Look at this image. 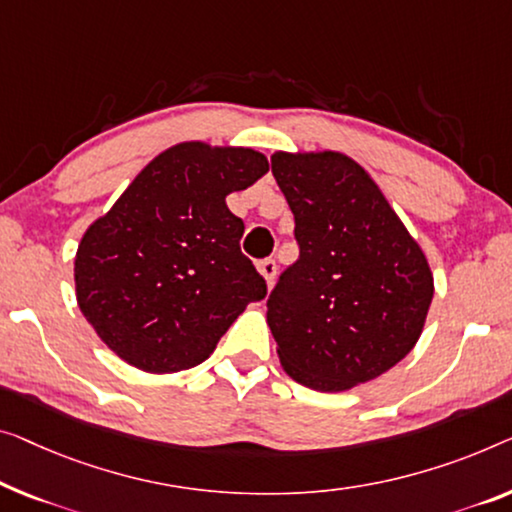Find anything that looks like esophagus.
<instances>
[{
  "instance_id": "obj_1",
  "label": "esophagus",
  "mask_w": 512,
  "mask_h": 512,
  "mask_svg": "<svg viewBox=\"0 0 512 512\" xmlns=\"http://www.w3.org/2000/svg\"><path fill=\"white\" fill-rule=\"evenodd\" d=\"M257 269H259V273H262V278L266 280V285H273V280H276V273H278V264H276V259H262V262L257 264Z\"/></svg>"
}]
</instances>
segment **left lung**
<instances>
[{
  "mask_svg": "<svg viewBox=\"0 0 512 512\" xmlns=\"http://www.w3.org/2000/svg\"><path fill=\"white\" fill-rule=\"evenodd\" d=\"M301 255L266 301L280 365L322 393L384 375L421 338L434 280L379 186L340 151L271 156Z\"/></svg>",
  "mask_w": 512,
  "mask_h": 512,
  "instance_id": "1",
  "label": "left lung"
}]
</instances>
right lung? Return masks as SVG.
<instances>
[{
	"label": "right lung",
	"mask_w": 512,
	"mask_h": 512,
	"mask_svg": "<svg viewBox=\"0 0 512 512\" xmlns=\"http://www.w3.org/2000/svg\"><path fill=\"white\" fill-rule=\"evenodd\" d=\"M269 172L248 147L181 142L137 174L75 253V296L121 361L170 375L200 365L266 282L241 253L225 197Z\"/></svg>",
	"instance_id": "obj_1"
}]
</instances>
